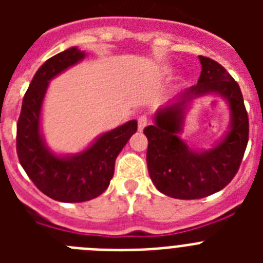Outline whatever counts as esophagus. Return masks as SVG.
<instances>
[{
	"instance_id": "esophagus-1",
	"label": "esophagus",
	"mask_w": 263,
	"mask_h": 263,
	"mask_svg": "<svg viewBox=\"0 0 263 263\" xmlns=\"http://www.w3.org/2000/svg\"><path fill=\"white\" fill-rule=\"evenodd\" d=\"M148 124V117L146 115H142L139 116L138 117V130L139 132H142L143 129H145L146 126H147Z\"/></svg>"
}]
</instances>
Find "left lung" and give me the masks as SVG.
<instances>
[{
    "mask_svg": "<svg viewBox=\"0 0 263 263\" xmlns=\"http://www.w3.org/2000/svg\"><path fill=\"white\" fill-rule=\"evenodd\" d=\"M201 73L197 84L180 101L162 109L155 124L146 126L148 175L162 194L175 199H201L220 191L232 182L240 168L249 139V118L237 81L227 69L206 57H199ZM217 93L228 101L232 127L221 144L210 152L190 151L177 137L182 124V109L194 97Z\"/></svg>",
    "mask_w": 263,
    "mask_h": 263,
    "instance_id": "left-lung-1",
    "label": "left lung"
}]
</instances>
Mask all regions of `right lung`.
<instances>
[{
  "label": "right lung",
  "mask_w": 263,
  "mask_h": 263,
  "mask_svg": "<svg viewBox=\"0 0 263 263\" xmlns=\"http://www.w3.org/2000/svg\"><path fill=\"white\" fill-rule=\"evenodd\" d=\"M84 55L79 48L71 47L46 60L25 93L17 122L21 166L39 191L63 203H80L103 194L115 174L116 158L137 132V121L132 120L103 134L81 154L60 158L48 152L39 133L42 101L48 81Z\"/></svg>",
  "instance_id": "right-lung-1"
}]
</instances>
